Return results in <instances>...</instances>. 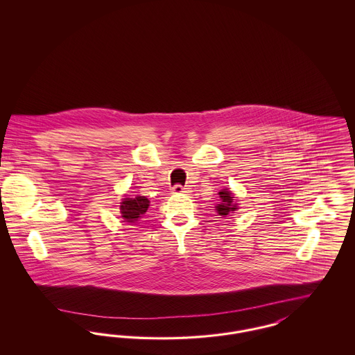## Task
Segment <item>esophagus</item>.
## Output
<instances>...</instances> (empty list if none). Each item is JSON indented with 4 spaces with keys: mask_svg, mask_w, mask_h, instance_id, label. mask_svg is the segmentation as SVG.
I'll return each mask as SVG.
<instances>
[{
    "mask_svg": "<svg viewBox=\"0 0 355 355\" xmlns=\"http://www.w3.org/2000/svg\"><path fill=\"white\" fill-rule=\"evenodd\" d=\"M171 190H173V193H174V194H182V193H187V187H184L182 185H174Z\"/></svg>",
    "mask_w": 355,
    "mask_h": 355,
    "instance_id": "esophagus-1",
    "label": "esophagus"
}]
</instances>
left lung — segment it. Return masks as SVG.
I'll return each instance as SVG.
<instances>
[{"label": "left lung", "instance_id": "obj_1", "mask_svg": "<svg viewBox=\"0 0 355 355\" xmlns=\"http://www.w3.org/2000/svg\"><path fill=\"white\" fill-rule=\"evenodd\" d=\"M220 203L217 206V211L220 216H227L230 211H234L236 209V203H233V194L229 191V189H223L220 191Z\"/></svg>", "mask_w": 355, "mask_h": 355}]
</instances>
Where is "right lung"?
Segmentation results:
<instances>
[{
  "label": "right lung",
  "instance_id": "obj_1",
  "mask_svg": "<svg viewBox=\"0 0 355 355\" xmlns=\"http://www.w3.org/2000/svg\"><path fill=\"white\" fill-rule=\"evenodd\" d=\"M148 207L149 200L146 197L138 196L135 198H125L121 205V214L126 222H135L146 213Z\"/></svg>",
  "mask_w": 355,
  "mask_h": 355
}]
</instances>
